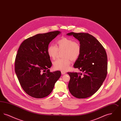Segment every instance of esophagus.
Listing matches in <instances>:
<instances>
[{
	"mask_svg": "<svg viewBox=\"0 0 121 121\" xmlns=\"http://www.w3.org/2000/svg\"><path fill=\"white\" fill-rule=\"evenodd\" d=\"M61 73H62V75H63V74H65L66 73V72H64V71H61Z\"/></svg>",
	"mask_w": 121,
	"mask_h": 121,
	"instance_id": "34e87169",
	"label": "esophagus"
}]
</instances>
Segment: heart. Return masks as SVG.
I'll use <instances>...</instances> for the list:
<instances>
[{
	"mask_svg": "<svg viewBox=\"0 0 121 121\" xmlns=\"http://www.w3.org/2000/svg\"><path fill=\"white\" fill-rule=\"evenodd\" d=\"M81 45L79 42L73 39L63 37L56 43V46L50 44L48 47L47 52L49 58L54 59L58 51H63V58L58 59L53 63L54 69L56 70L67 71L69 68L71 60L75 61L80 56Z\"/></svg>",
	"mask_w": 121,
	"mask_h": 121,
	"instance_id": "1",
	"label": "heart"
}]
</instances>
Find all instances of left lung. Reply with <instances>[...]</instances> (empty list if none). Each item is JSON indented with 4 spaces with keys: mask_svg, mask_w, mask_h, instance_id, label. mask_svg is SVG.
Wrapping results in <instances>:
<instances>
[{
    "mask_svg": "<svg viewBox=\"0 0 121 121\" xmlns=\"http://www.w3.org/2000/svg\"><path fill=\"white\" fill-rule=\"evenodd\" d=\"M80 42V56L76 60L74 68L83 72H68L70 77L68 87L73 96L78 98H88L102 86L108 73L107 55L104 47L92 35L88 33L71 32Z\"/></svg>",
    "mask_w": 121,
    "mask_h": 121,
    "instance_id": "8db88e82",
    "label": "left lung"
}]
</instances>
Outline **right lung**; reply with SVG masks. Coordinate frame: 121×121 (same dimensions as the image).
<instances>
[{"instance_id": "right-lung-1", "label": "right lung", "mask_w": 121, "mask_h": 121, "mask_svg": "<svg viewBox=\"0 0 121 121\" xmlns=\"http://www.w3.org/2000/svg\"><path fill=\"white\" fill-rule=\"evenodd\" d=\"M59 31L39 34L23 41L15 61V71L24 92L30 96L44 98L52 92L60 77L59 71L50 72L52 63L47 49Z\"/></svg>"}]
</instances>
